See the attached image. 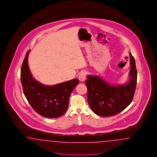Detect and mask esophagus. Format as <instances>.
<instances>
[{
  "label": "esophagus",
  "instance_id": "1",
  "mask_svg": "<svg viewBox=\"0 0 157 157\" xmlns=\"http://www.w3.org/2000/svg\"><path fill=\"white\" fill-rule=\"evenodd\" d=\"M86 73L85 72H82L79 75V79L81 81H84L86 79Z\"/></svg>",
  "mask_w": 157,
  "mask_h": 157
}]
</instances>
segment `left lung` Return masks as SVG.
I'll use <instances>...</instances> for the list:
<instances>
[{
    "instance_id": "8db88e82",
    "label": "left lung",
    "mask_w": 157,
    "mask_h": 157,
    "mask_svg": "<svg viewBox=\"0 0 157 157\" xmlns=\"http://www.w3.org/2000/svg\"><path fill=\"white\" fill-rule=\"evenodd\" d=\"M130 56L131 79L125 85L112 86L98 76H87L85 85L88 88V103L96 114L112 116L124 110L131 103L136 88L137 72L131 53Z\"/></svg>"
}]
</instances>
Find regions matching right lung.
<instances>
[{
    "label": "right lung",
    "instance_id": "obj_1",
    "mask_svg": "<svg viewBox=\"0 0 157 157\" xmlns=\"http://www.w3.org/2000/svg\"><path fill=\"white\" fill-rule=\"evenodd\" d=\"M29 51L25 54L20 73L24 94L32 108L41 116L59 117L67 111L70 94L79 80L76 78L54 86H45L36 81L32 77L28 65Z\"/></svg>",
    "mask_w": 157,
    "mask_h": 157
}]
</instances>
